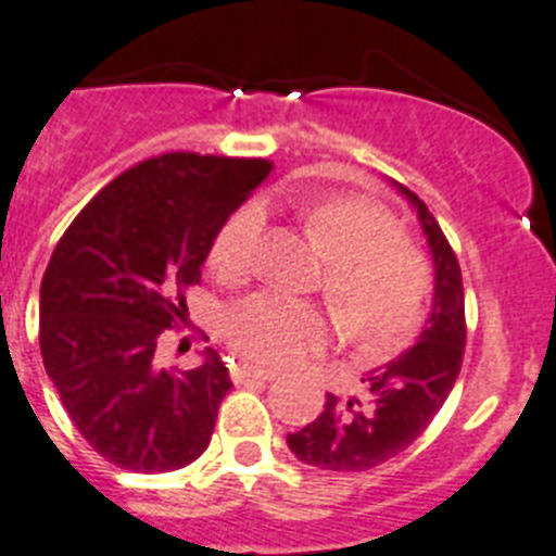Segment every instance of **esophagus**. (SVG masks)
I'll return each mask as SVG.
<instances>
[{"mask_svg":"<svg viewBox=\"0 0 556 556\" xmlns=\"http://www.w3.org/2000/svg\"><path fill=\"white\" fill-rule=\"evenodd\" d=\"M274 376H277V372H274V370H266V367L247 365V362H243V365L232 367V378H236L238 383H243V381H271Z\"/></svg>","mask_w":556,"mask_h":556,"instance_id":"34e87169","label":"esophagus"}]
</instances>
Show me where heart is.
<instances>
[{
  "label": "heart",
  "mask_w": 556,
  "mask_h": 556,
  "mask_svg": "<svg viewBox=\"0 0 556 556\" xmlns=\"http://www.w3.org/2000/svg\"><path fill=\"white\" fill-rule=\"evenodd\" d=\"M304 219L331 252V302L351 324L378 340H392L412 329L428 295V268L401 227L381 207L356 197H329L304 211ZM266 207L249 202L238 207L216 236L211 266L225 279L252 277L263 261ZM331 318L318 304L295 295L261 290L232 304L225 334L238 354L263 365H290L315 354L331 340Z\"/></svg>",
  "instance_id": "b5f03b06"
}]
</instances>
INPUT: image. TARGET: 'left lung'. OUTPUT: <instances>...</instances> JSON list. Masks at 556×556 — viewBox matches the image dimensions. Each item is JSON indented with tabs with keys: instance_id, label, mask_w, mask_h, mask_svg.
Instances as JSON below:
<instances>
[{
	"instance_id": "obj_1",
	"label": "left lung",
	"mask_w": 556,
	"mask_h": 556,
	"mask_svg": "<svg viewBox=\"0 0 556 556\" xmlns=\"http://www.w3.org/2000/svg\"><path fill=\"white\" fill-rule=\"evenodd\" d=\"M417 211L433 261V302L412 349L362 378L359 395L326 392L324 412L288 433L299 460L329 471H365L414 444L453 392L466 345L464 282L453 247L422 200L395 184Z\"/></svg>"
}]
</instances>
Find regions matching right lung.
Returning <instances> with one entry per match:
<instances>
[{"mask_svg":"<svg viewBox=\"0 0 556 556\" xmlns=\"http://www.w3.org/2000/svg\"><path fill=\"white\" fill-rule=\"evenodd\" d=\"M266 159L164 153L103 186L56 243L40 282V354L90 447L144 475L205 453L232 381L214 349L194 370L159 365L189 318L225 222L268 178Z\"/></svg>","mask_w":556,"mask_h":556,"instance_id":"obj_1","label":"right lung"}]
</instances>
